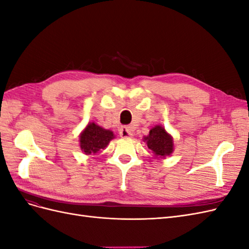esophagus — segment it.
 <instances>
[{"instance_id": "34e87169", "label": "esophagus", "mask_w": 249, "mask_h": 249, "mask_svg": "<svg viewBox=\"0 0 249 249\" xmlns=\"http://www.w3.org/2000/svg\"><path fill=\"white\" fill-rule=\"evenodd\" d=\"M119 135L122 138H132L133 132L130 126H122L119 129Z\"/></svg>"}]
</instances>
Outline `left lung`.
<instances>
[{
  "instance_id": "1",
  "label": "left lung",
  "mask_w": 249,
  "mask_h": 249,
  "mask_svg": "<svg viewBox=\"0 0 249 249\" xmlns=\"http://www.w3.org/2000/svg\"><path fill=\"white\" fill-rule=\"evenodd\" d=\"M143 141L146 142L147 147L152 150L154 158L157 159H165L175 150L172 136L160 124L150 129L147 136L143 137Z\"/></svg>"
}]
</instances>
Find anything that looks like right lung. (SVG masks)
I'll use <instances>...</instances> for the list:
<instances>
[{
	"label": "right lung",
	"instance_id": "add662e5",
	"mask_svg": "<svg viewBox=\"0 0 249 249\" xmlns=\"http://www.w3.org/2000/svg\"><path fill=\"white\" fill-rule=\"evenodd\" d=\"M114 137L115 135L112 131L104 129L95 123H88L79 136L81 150L87 156L95 155L106 148Z\"/></svg>",
	"mask_w": 249,
	"mask_h": 249
}]
</instances>
